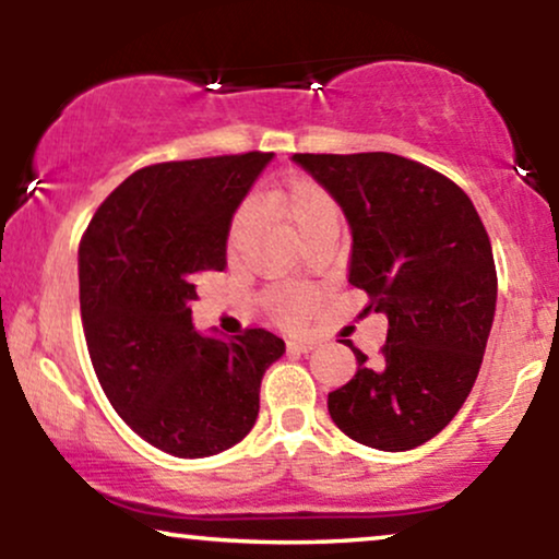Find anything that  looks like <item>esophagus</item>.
<instances>
[{
	"label": "esophagus",
	"mask_w": 559,
	"mask_h": 559,
	"mask_svg": "<svg viewBox=\"0 0 559 559\" xmlns=\"http://www.w3.org/2000/svg\"><path fill=\"white\" fill-rule=\"evenodd\" d=\"M318 346V342H312V338H294V342H288V349L292 352H301V355H307V352H312Z\"/></svg>",
	"instance_id": "34e87169"
}]
</instances>
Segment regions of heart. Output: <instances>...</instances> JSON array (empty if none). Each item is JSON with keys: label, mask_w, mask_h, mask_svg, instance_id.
<instances>
[{"label": "heart", "mask_w": 559, "mask_h": 559, "mask_svg": "<svg viewBox=\"0 0 559 559\" xmlns=\"http://www.w3.org/2000/svg\"><path fill=\"white\" fill-rule=\"evenodd\" d=\"M254 207L260 213L281 217L299 234V239H310L323 228L338 226V204L329 191L312 178H294L278 189H262L254 197ZM249 230V210L236 213L228 228V247L234 249ZM262 305L284 325H299L310 318L316 307V294L297 284H278L262 294Z\"/></svg>", "instance_id": "heart-1"}]
</instances>
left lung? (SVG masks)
I'll return each mask as SVG.
<instances>
[{
  "label": "left lung",
  "instance_id": "left-lung-1",
  "mask_svg": "<svg viewBox=\"0 0 559 559\" xmlns=\"http://www.w3.org/2000/svg\"><path fill=\"white\" fill-rule=\"evenodd\" d=\"M344 210L352 228L349 284L368 312L389 318L381 357L352 342L357 373L329 394L349 439L404 452L457 415L484 360L497 310L491 241L457 183L389 152L294 155Z\"/></svg>",
  "mask_w": 559,
  "mask_h": 559
}]
</instances>
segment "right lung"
<instances>
[{
    "instance_id": "add662e5",
    "label": "right lung",
    "mask_w": 559,
    "mask_h": 559,
    "mask_svg": "<svg viewBox=\"0 0 559 559\" xmlns=\"http://www.w3.org/2000/svg\"><path fill=\"white\" fill-rule=\"evenodd\" d=\"M271 152L159 163L99 204L79 249L81 320L115 413L176 457H210L252 431L265 370L286 352L265 329L202 336L194 278L226 267L236 207Z\"/></svg>"
}]
</instances>
